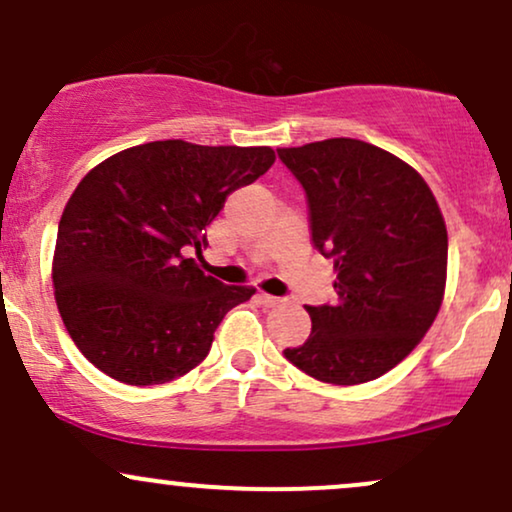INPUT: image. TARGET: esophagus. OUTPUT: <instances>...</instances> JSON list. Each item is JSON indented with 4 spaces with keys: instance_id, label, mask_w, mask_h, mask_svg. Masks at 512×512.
<instances>
[{
    "instance_id": "esophagus-1",
    "label": "esophagus",
    "mask_w": 512,
    "mask_h": 512,
    "mask_svg": "<svg viewBox=\"0 0 512 512\" xmlns=\"http://www.w3.org/2000/svg\"><path fill=\"white\" fill-rule=\"evenodd\" d=\"M256 299H258V302H261L263 306H278V304L282 302L280 297H273V294H266V292H258Z\"/></svg>"
}]
</instances>
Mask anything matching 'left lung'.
I'll list each match as a JSON object with an SVG mask.
<instances>
[{"label":"left lung","instance_id":"obj_1","mask_svg":"<svg viewBox=\"0 0 512 512\" xmlns=\"http://www.w3.org/2000/svg\"><path fill=\"white\" fill-rule=\"evenodd\" d=\"M278 158L306 194L311 242L338 270V302L306 306L309 340L285 357L333 386L374 381L419 345L441 309V208L422 174L357 138L278 148Z\"/></svg>","mask_w":512,"mask_h":512}]
</instances>
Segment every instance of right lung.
I'll use <instances>...</instances> for the list:
<instances>
[{
  "label": "right lung",
  "instance_id": "add662e5",
  "mask_svg": "<svg viewBox=\"0 0 512 512\" xmlns=\"http://www.w3.org/2000/svg\"><path fill=\"white\" fill-rule=\"evenodd\" d=\"M273 148L196 146L174 138L126 148L93 167L66 203L52 282L71 340L126 386L189 374L213 333L254 287L222 285L189 251L227 196L256 182Z\"/></svg>",
  "mask_w": 512,
  "mask_h": 512
}]
</instances>
